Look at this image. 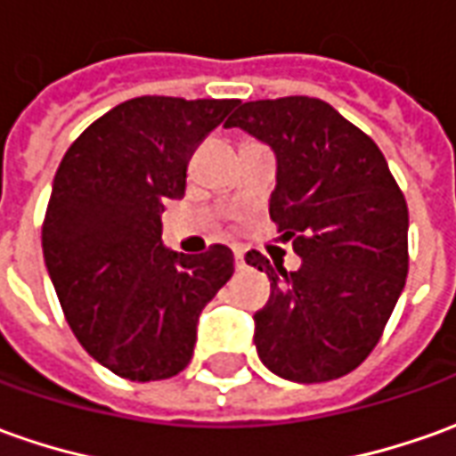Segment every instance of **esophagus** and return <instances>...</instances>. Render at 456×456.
<instances>
[{"mask_svg": "<svg viewBox=\"0 0 456 456\" xmlns=\"http://www.w3.org/2000/svg\"><path fill=\"white\" fill-rule=\"evenodd\" d=\"M234 265H237V269L244 267V252L241 249H234Z\"/></svg>", "mask_w": 456, "mask_h": 456, "instance_id": "34e87169", "label": "esophagus"}]
</instances>
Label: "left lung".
<instances>
[{"instance_id":"1","label":"left lung","mask_w":456,"mask_h":456,"mask_svg":"<svg viewBox=\"0 0 456 456\" xmlns=\"http://www.w3.org/2000/svg\"><path fill=\"white\" fill-rule=\"evenodd\" d=\"M241 126L277 154L269 216L302 267L265 254L247 265L272 281L254 314V345L274 374L330 382L357 370L382 339L410 272V212L382 150L317 97L244 102Z\"/></svg>"}]
</instances>
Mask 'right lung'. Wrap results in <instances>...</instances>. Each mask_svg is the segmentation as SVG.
Instances as JSON below:
<instances>
[{
  "label": "right lung",
  "instance_id": "right-lung-1",
  "mask_svg": "<svg viewBox=\"0 0 456 456\" xmlns=\"http://www.w3.org/2000/svg\"><path fill=\"white\" fill-rule=\"evenodd\" d=\"M240 99H126L74 139L54 175L42 249L61 312L92 357L132 382L189 364L197 319L234 274V254L164 249L167 200Z\"/></svg>",
  "mask_w": 456,
  "mask_h": 456
}]
</instances>
